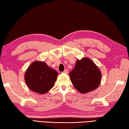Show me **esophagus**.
I'll list each match as a JSON object with an SVG mask.
<instances>
[{
    "instance_id": "esophagus-1",
    "label": "esophagus",
    "mask_w": 129,
    "mask_h": 129,
    "mask_svg": "<svg viewBox=\"0 0 129 129\" xmlns=\"http://www.w3.org/2000/svg\"><path fill=\"white\" fill-rule=\"evenodd\" d=\"M63 73H66V74L68 73V70L67 69H65V70H64V71L63 72Z\"/></svg>"
}]
</instances>
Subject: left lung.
I'll list each match as a JSON object with an SVG mask.
<instances>
[{"label": "left lung", "mask_w": 129, "mask_h": 129, "mask_svg": "<svg viewBox=\"0 0 129 129\" xmlns=\"http://www.w3.org/2000/svg\"><path fill=\"white\" fill-rule=\"evenodd\" d=\"M70 79L75 88L81 93L95 90L101 81V72L92 60L84 57L76 61L75 68L69 73Z\"/></svg>", "instance_id": "left-lung-1"}]
</instances>
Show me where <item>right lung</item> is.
Here are the masks:
<instances>
[{
  "instance_id": "1",
  "label": "right lung",
  "mask_w": 129,
  "mask_h": 129,
  "mask_svg": "<svg viewBox=\"0 0 129 129\" xmlns=\"http://www.w3.org/2000/svg\"><path fill=\"white\" fill-rule=\"evenodd\" d=\"M58 73L46 63L35 61L26 71L24 79L30 90L37 93L45 94L54 85Z\"/></svg>"
}]
</instances>
